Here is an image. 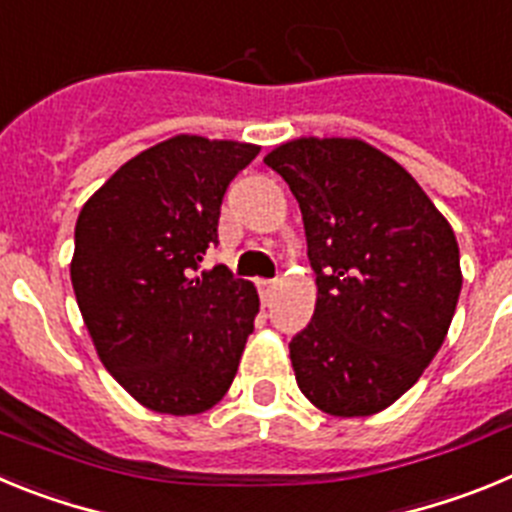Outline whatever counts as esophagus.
I'll use <instances>...</instances> for the list:
<instances>
[{"label": "esophagus", "mask_w": 512, "mask_h": 512, "mask_svg": "<svg viewBox=\"0 0 512 512\" xmlns=\"http://www.w3.org/2000/svg\"><path fill=\"white\" fill-rule=\"evenodd\" d=\"M277 289H279V282L277 279H261L259 282V292H261V300L269 305L271 300H274V295H277Z\"/></svg>", "instance_id": "esophagus-1"}]
</instances>
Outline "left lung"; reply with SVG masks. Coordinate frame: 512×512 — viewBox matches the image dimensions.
I'll return each mask as SVG.
<instances>
[{
	"instance_id": "8db88e82",
	"label": "left lung",
	"mask_w": 512,
	"mask_h": 512,
	"mask_svg": "<svg viewBox=\"0 0 512 512\" xmlns=\"http://www.w3.org/2000/svg\"><path fill=\"white\" fill-rule=\"evenodd\" d=\"M300 202L318 274L289 343L302 395L330 415L390 408L449 333L461 292L446 217L397 161L356 138H300L264 158Z\"/></svg>"
}]
</instances>
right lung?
Returning a JSON list of instances; mask_svg holds the SVG:
<instances>
[{
    "label": "right lung",
    "instance_id": "right-lung-1",
    "mask_svg": "<svg viewBox=\"0 0 512 512\" xmlns=\"http://www.w3.org/2000/svg\"><path fill=\"white\" fill-rule=\"evenodd\" d=\"M259 146L176 135L130 158L81 207L71 284L107 372L146 408L210 410L233 384L259 312L217 246L220 205Z\"/></svg>",
    "mask_w": 512,
    "mask_h": 512
}]
</instances>
